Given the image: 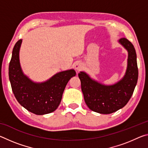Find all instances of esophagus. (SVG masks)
Wrapping results in <instances>:
<instances>
[{"instance_id":"1","label":"esophagus","mask_w":148,"mask_h":148,"mask_svg":"<svg viewBox=\"0 0 148 148\" xmlns=\"http://www.w3.org/2000/svg\"><path fill=\"white\" fill-rule=\"evenodd\" d=\"M83 64L82 63V62H76V63L74 64V69L76 70V71H80V70H82V69H83Z\"/></svg>"}]
</instances>
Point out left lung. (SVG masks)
Instances as JSON below:
<instances>
[{"label": "left lung", "instance_id": "1", "mask_svg": "<svg viewBox=\"0 0 148 148\" xmlns=\"http://www.w3.org/2000/svg\"><path fill=\"white\" fill-rule=\"evenodd\" d=\"M129 53L128 65L125 76L113 86H104L94 81L87 74H78L85 102L92 111L109 114L122 108L127 104L133 94L138 77L136 53L134 46L129 40H119Z\"/></svg>", "mask_w": 148, "mask_h": 148}]
</instances>
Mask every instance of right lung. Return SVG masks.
Here are the masks:
<instances>
[{
  "instance_id": "right-lung-1",
  "label": "right lung",
  "mask_w": 148,
  "mask_h": 148,
  "mask_svg": "<svg viewBox=\"0 0 148 148\" xmlns=\"http://www.w3.org/2000/svg\"><path fill=\"white\" fill-rule=\"evenodd\" d=\"M21 42L20 39L15 44L9 64V79L14 96L22 106L34 114L53 112L59 106L65 87L70 79L76 76V72H61L44 83H34L23 74L20 66Z\"/></svg>"
}]
</instances>
